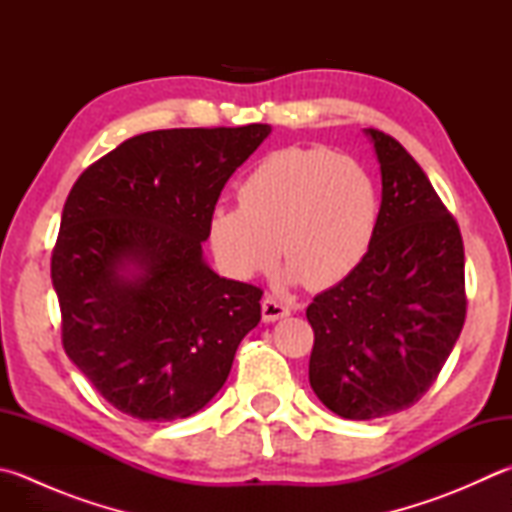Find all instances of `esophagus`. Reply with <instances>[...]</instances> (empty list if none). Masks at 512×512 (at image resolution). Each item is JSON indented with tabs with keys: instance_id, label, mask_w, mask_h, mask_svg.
Wrapping results in <instances>:
<instances>
[{
	"instance_id": "obj_1",
	"label": "esophagus",
	"mask_w": 512,
	"mask_h": 512,
	"mask_svg": "<svg viewBox=\"0 0 512 512\" xmlns=\"http://www.w3.org/2000/svg\"><path fill=\"white\" fill-rule=\"evenodd\" d=\"M289 312H292L289 310V305L283 303L278 296L267 294L263 298V318L267 323H274V321H278V318H285V316H289Z\"/></svg>"
}]
</instances>
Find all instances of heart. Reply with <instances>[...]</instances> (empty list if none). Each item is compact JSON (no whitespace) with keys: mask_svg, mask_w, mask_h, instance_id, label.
I'll return each mask as SVG.
<instances>
[{"mask_svg":"<svg viewBox=\"0 0 512 512\" xmlns=\"http://www.w3.org/2000/svg\"><path fill=\"white\" fill-rule=\"evenodd\" d=\"M381 196L363 165L323 147L269 153L238 187V207H216L209 243L227 274L252 278L281 254L287 281L325 289L345 281L374 243Z\"/></svg>","mask_w":512,"mask_h":512,"instance_id":"1","label":"heart"}]
</instances>
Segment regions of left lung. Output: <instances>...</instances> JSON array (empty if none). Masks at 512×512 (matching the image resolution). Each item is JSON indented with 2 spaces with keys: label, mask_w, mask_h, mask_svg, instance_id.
Instances as JSON below:
<instances>
[{
  "label": "left lung",
  "mask_w": 512,
  "mask_h": 512,
  "mask_svg": "<svg viewBox=\"0 0 512 512\" xmlns=\"http://www.w3.org/2000/svg\"><path fill=\"white\" fill-rule=\"evenodd\" d=\"M381 165L368 256L307 307L310 385L325 408L368 421L410 408L439 376L466 321L464 240L410 153L365 129Z\"/></svg>",
  "instance_id": "left-lung-1"
}]
</instances>
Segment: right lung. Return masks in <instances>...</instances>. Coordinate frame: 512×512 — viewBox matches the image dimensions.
I'll list each match as a JSON object with an SVG mask.
<instances>
[{
    "instance_id": "obj_1",
    "label": "right lung",
    "mask_w": 512,
    "mask_h": 512,
    "mask_svg": "<svg viewBox=\"0 0 512 512\" xmlns=\"http://www.w3.org/2000/svg\"><path fill=\"white\" fill-rule=\"evenodd\" d=\"M272 127L162 129L124 140L64 202L51 258L62 343L140 421L185 419L223 388L263 289L202 258L225 182Z\"/></svg>"
}]
</instances>
